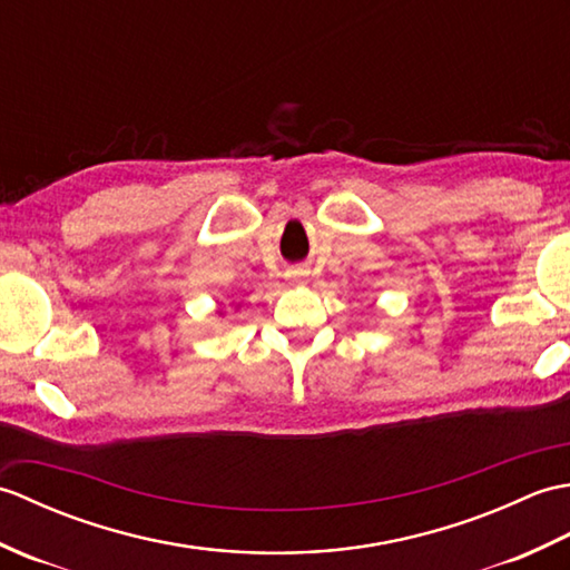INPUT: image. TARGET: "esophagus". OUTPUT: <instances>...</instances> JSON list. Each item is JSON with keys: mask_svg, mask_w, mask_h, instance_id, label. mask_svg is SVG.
<instances>
[{"mask_svg": "<svg viewBox=\"0 0 570 570\" xmlns=\"http://www.w3.org/2000/svg\"><path fill=\"white\" fill-rule=\"evenodd\" d=\"M294 276H298V274H294Z\"/></svg>", "mask_w": 570, "mask_h": 570, "instance_id": "esophagus-1", "label": "esophagus"}]
</instances>
